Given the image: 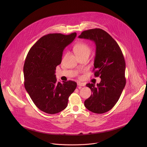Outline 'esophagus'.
<instances>
[{"label": "esophagus", "mask_w": 147, "mask_h": 147, "mask_svg": "<svg viewBox=\"0 0 147 147\" xmlns=\"http://www.w3.org/2000/svg\"><path fill=\"white\" fill-rule=\"evenodd\" d=\"M77 84L78 86H84L85 85L84 83H81V82H78Z\"/></svg>", "instance_id": "obj_1"}]
</instances>
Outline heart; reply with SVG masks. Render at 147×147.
<instances>
[{
    "instance_id": "1",
    "label": "heart",
    "mask_w": 147,
    "mask_h": 147,
    "mask_svg": "<svg viewBox=\"0 0 147 147\" xmlns=\"http://www.w3.org/2000/svg\"><path fill=\"white\" fill-rule=\"evenodd\" d=\"M74 51L77 57L82 55H88L90 53V47L84 42H79L74 47Z\"/></svg>"
}]
</instances>
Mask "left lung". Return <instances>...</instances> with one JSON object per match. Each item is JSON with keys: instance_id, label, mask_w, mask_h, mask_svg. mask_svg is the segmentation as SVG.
I'll list each match as a JSON object with an SVG mask.
<instances>
[{"instance_id": "left-lung-1", "label": "left lung", "mask_w": 147, "mask_h": 147, "mask_svg": "<svg viewBox=\"0 0 147 147\" xmlns=\"http://www.w3.org/2000/svg\"><path fill=\"white\" fill-rule=\"evenodd\" d=\"M94 41L96 56L94 75L100 76L99 84L88 83L92 94L84 101L89 111L102 114L111 110L118 102L126 85V63L122 50L112 37L105 30L95 28L83 31L78 37Z\"/></svg>"}]
</instances>
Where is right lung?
Segmentation results:
<instances>
[{
	"label": "right lung",
	"mask_w": 147,
	"mask_h": 147,
	"mask_svg": "<svg viewBox=\"0 0 147 147\" xmlns=\"http://www.w3.org/2000/svg\"><path fill=\"white\" fill-rule=\"evenodd\" d=\"M76 36V33L45 35L30 48L26 57L23 69L25 89L34 104L46 113L54 114L63 110L77 86L71 80L57 83L55 75L63 50Z\"/></svg>",
	"instance_id": "1"
}]
</instances>
